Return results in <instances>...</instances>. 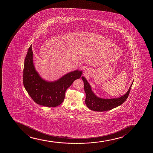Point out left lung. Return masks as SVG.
<instances>
[{"instance_id": "left-lung-1", "label": "left lung", "mask_w": 153, "mask_h": 153, "mask_svg": "<svg viewBox=\"0 0 153 153\" xmlns=\"http://www.w3.org/2000/svg\"><path fill=\"white\" fill-rule=\"evenodd\" d=\"M82 79L84 82L85 91L86 94L85 104L89 109L97 112L109 111L123 104L129 95L134 82L133 81L127 92L121 97L118 98L105 99L98 97L93 93L91 86L85 77L82 76Z\"/></svg>"}]
</instances>
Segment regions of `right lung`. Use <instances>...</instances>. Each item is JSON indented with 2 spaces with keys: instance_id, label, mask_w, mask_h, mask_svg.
I'll list each match as a JSON object with an SVG mask.
<instances>
[{
  "instance_id": "1",
  "label": "right lung",
  "mask_w": 153,
  "mask_h": 153,
  "mask_svg": "<svg viewBox=\"0 0 153 153\" xmlns=\"http://www.w3.org/2000/svg\"><path fill=\"white\" fill-rule=\"evenodd\" d=\"M32 45L28 48L23 68V83L25 89L37 104L55 107L63 102L65 92L74 81L79 79L82 71L74 70L54 82H48L41 78L36 70L33 60Z\"/></svg>"
}]
</instances>
